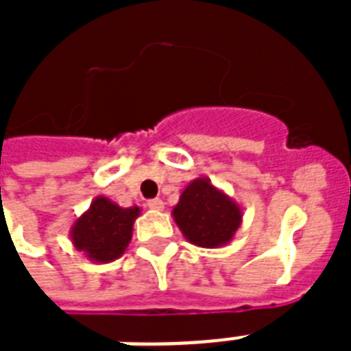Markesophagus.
I'll return each instance as SVG.
<instances>
[{
  "mask_svg": "<svg viewBox=\"0 0 351 351\" xmlns=\"http://www.w3.org/2000/svg\"><path fill=\"white\" fill-rule=\"evenodd\" d=\"M149 209H154V211H162L164 209V200H160V198H153V200H149L147 202Z\"/></svg>",
  "mask_w": 351,
  "mask_h": 351,
  "instance_id": "esophagus-1",
  "label": "esophagus"
}]
</instances>
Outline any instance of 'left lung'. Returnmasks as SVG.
Segmentation results:
<instances>
[{
	"label": "left lung",
	"mask_w": 351,
	"mask_h": 351,
	"mask_svg": "<svg viewBox=\"0 0 351 351\" xmlns=\"http://www.w3.org/2000/svg\"><path fill=\"white\" fill-rule=\"evenodd\" d=\"M171 215L187 242L209 250L230 244L244 217L239 204L206 176L184 187Z\"/></svg>",
	"instance_id": "1"
}]
</instances>
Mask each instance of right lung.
I'll return each mask as SVG.
<instances>
[{"instance_id": "add662e5", "label": "right lung", "mask_w": 351, "mask_h": 351, "mask_svg": "<svg viewBox=\"0 0 351 351\" xmlns=\"http://www.w3.org/2000/svg\"><path fill=\"white\" fill-rule=\"evenodd\" d=\"M140 208H121L107 197H96L89 209L71 226L69 237L78 251L96 264L120 258L132 239V226Z\"/></svg>"}]
</instances>
